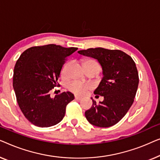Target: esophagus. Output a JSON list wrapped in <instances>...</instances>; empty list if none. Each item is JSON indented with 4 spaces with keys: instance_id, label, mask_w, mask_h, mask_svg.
<instances>
[{
    "instance_id": "1",
    "label": "esophagus",
    "mask_w": 160,
    "mask_h": 160,
    "mask_svg": "<svg viewBox=\"0 0 160 160\" xmlns=\"http://www.w3.org/2000/svg\"><path fill=\"white\" fill-rule=\"evenodd\" d=\"M75 98L76 100H79V101L82 99V98L80 97V96H75Z\"/></svg>"
}]
</instances>
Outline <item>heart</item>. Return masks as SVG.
Listing matches in <instances>:
<instances>
[{"instance_id": "heart-1", "label": "heart", "mask_w": 160, "mask_h": 160, "mask_svg": "<svg viewBox=\"0 0 160 160\" xmlns=\"http://www.w3.org/2000/svg\"><path fill=\"white\" fill-rule=\"evenodd\" d=\"M68 66L69 64H67L65 65L64 68H63L62 71V77L66 78L67 76V68H68ZM83 67H84L85 70H87V69H88L93 68L100 69L99 64H98L96 61L91 59H88L84 61V62H83ZM67 88L69 91L72 92V93H75L76 95L82 96L84 95L88 90L93 88V85L90 84V83H85L80 82V81L74 80L67 83Z\"/></svg>"}]
</instances>
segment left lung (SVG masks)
<instances>
[{
    "instance_id": "8db88e82",
    "label": "left lung",
    "mask_w": 160,
    "mask_h": 160,
    "mask_svg": "<svg viewBox=\"0 0 160 160\" xmlns=\"http://www.w3.org/2000/svg\"><path fill=\"white\" fill-rule=\"evenodd\" d=\"M78 53L96 58L102 65L103 75L94 93L103 96L104 99L96 103L92 98L93 105L85 111V118L97 127L113 126L122 120L134 102L139 82L136 63L120 50L95 48Z\"/></svg>"
}]
</instances>
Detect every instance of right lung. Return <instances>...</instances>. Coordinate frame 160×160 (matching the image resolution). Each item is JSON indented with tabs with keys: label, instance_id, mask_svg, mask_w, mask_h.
Returning a JSON list of instances; mask_svg holds the SVG:
<instances>
[{
	"label": "right lung",
	"instance_id": "1",
	"mask_svg": "<svg viewBox=\"0 0 160 160\" xmlns=\"http://www.w3.org/2000/svg\"><path fill=\"white\" fill-rule=\"evenodd\" d=\"M78 48L56 44L33 46L22 53L16 63L13 87L19 107L24 117L38 127L48 128L62 120L66 107L75 96L63 92L50 96L67 57Z\"/></svg>",
	"mask_w": 160,
	"mask_h": 160
}]
</instances>
